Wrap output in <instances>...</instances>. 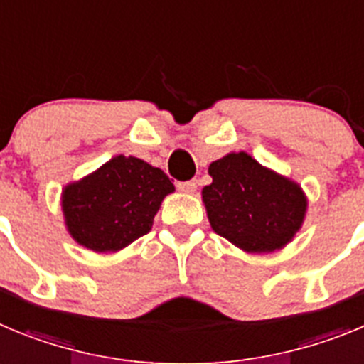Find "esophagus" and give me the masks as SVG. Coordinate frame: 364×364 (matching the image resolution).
<instances>
[{
	"label": "esophagus",
	"instance_id": "34e87169",
	"mask_svg": "<svg viewBox=\"0 0 364 364\" xmlns=\"http://www.w3.org/2000/svg\"><path fill=\"white\" fill-rule=\"evenodd\" d=\"M176 188L182 193H195L197 189V180H188V182H176Z\"/></svg>",
	"mask_w": 364,
	"mask_h": 364
}]
</instances>
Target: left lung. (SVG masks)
<instances>
[{
    "label": "left lung",
    "instance_id": "8db88e82",
    "mask_svg": "<svg viewBox=\"0 0 364 364\" xmlns=\"http://www.w3.org/2000/svg\"><path fill=\"white\" fill-rule=\"evenodd\" d=\"M202 189L217 235L247 253H269L294 239L306 213V197L295 182L269 171L247 153H230L210 166Z\"/></svg>",
    "mask_w": 364,
    "mask_h": 364
}]
</instances>
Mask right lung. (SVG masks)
<instances>
[{
  "label": "right lung",
  "mask_w": 364,
  "mask_h": 364,
  "mask_svg": "<svg viewBox=\"0 0 364 364\" xmlns=\"http://www.w3.org/2000/svg\"><path fill=\"white\" fill-rule=\"evenodd\" d=\"M175 186L162 169L118 154L65 188L62 208L70 237L92 252H118L149 233L164 197Z\"/></svg>",
  "instance_id": "right-lung-1"
}]
</instances>
